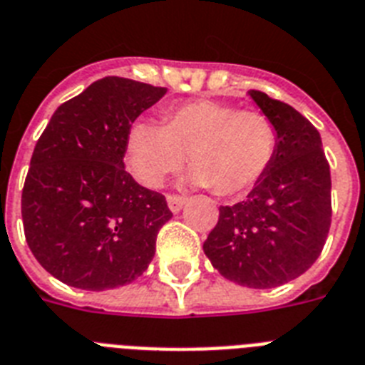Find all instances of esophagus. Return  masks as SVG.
Here are the masks:
<instances>
[{"instance_id": "34e87169", "label": "esophagus", "mask_w": 365, "mask_h": 365, "mask_svg": "<svg viewBox=\"0 0 365 365\" xmlns=\"http://www.w3.org/2000/svg\"><path fill=\"white\" fill-rule=\"evenodd\" d=\"M187 198L185 197H180V195H168L167 197V202H168V208L173 210L174 213H178L180 210L183 208V204H185Z\"/></svg>"}]
</instances>
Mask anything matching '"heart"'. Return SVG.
Wrapping results in <instances>:
<instances>
[{"instance_id": "1", "label": "heart", "mask_w": 365, "mask_h": 365, "mask_svg": "<svg viewBox=\"0 0 365 365\" xmlns=\"http://www.w3.org/2000/svg\"><path fill=\"white\" fill-rule=\"evenodd\" d=\"M165 127L138 120L127 133V167L148 187L161 185L189 155L195 185L238 197L264 178L277 152V129L262 112L217 101H191L163 115Z\"/></svg>"}]
</instances>
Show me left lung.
<instances>
[{"label":"left lung","mask_w":365,"mask_h":365,"mask_svg":"<svg viewBox=\"0 0 365 365\" xmlns=\"http://www.w3.org/2000/svg\"><path fill=\"white\" fill-rule=\"evenodd\" d=\"M274 121L277 152L247 198L219 208L204 253L219 274L250 289H272L313 266L331 223L330 165L321 135L283 101L251 90Z\"/></svg>","instance_id":"obj_1"}]
</instances>
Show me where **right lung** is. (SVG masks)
<instances>
[{
    "label": "right lung",
    "mask_w": 365,
    "mask_h": 365,
    "mask_svg": "<svg viewBox=\"0 0 365 365\" xmlns=\"http://www.w3.org/2000/svg\"><path fill=\"white\" fill-rule=\"evenodd\" d=\"M167 88L105 76L52 114L22 189L24 234L38 264L75 289L123 287L146 272L173 212L125 170L127 133Z\"/></svg>",
    "instance_id": "1"
}]
</instances>
